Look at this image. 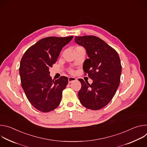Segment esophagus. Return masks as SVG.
<instances>
[{"instance_id":"esophagus-1","label":"esophagus","mask_w":147,"mask_h":147,"mask_svg":"<svg viewBox=\"0 0 147 147\" xmlns=\"http://www.w3.org/2000/svg\"><path fill=\"white\" fill-rule=\"evenodd\" d=\"M76 78L75 77H69V78H68V82H69V83H71V82L74 81H76Z\"/></svg>"}]
</instances>
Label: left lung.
I'll list each match as a JSON object with an SVG mask.
<instances>
[{"label": "left lung", "instance_id": "8db88e82", "mask_svg": "<svg viewBox=\"0 0 147 147\" xmlns=\"http://www.w3.org/2000/svg\"><path fill=\"white\" fill-rule=\"evenodd\" d=\"M74 40L86 49L89 59L82 66L85 74L93 80L90 84L78 80L81 88L78 93L82 105L91 110L105 107L114 96L119 86L121 65L117 52L105 42L92 35L76 36Z\"/></svg>", "mask_w": 147, "mask_h": 147}]
</instances>
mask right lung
Here are the masks:
<instances>
[{"mask_svg": "<svg viewBox=\"0 0 147 147\" xmlns=\"http://www.w3.org/2000/svg\"><path fill=\"white\" fill-rule=\"evenodd\" d=\"M73 38H44L30 47L21 60L19 73L22 87L32 105L40 112H51L60 103L68 78L61 76L52 80L49 70L57 61L63 47Z\"/></svg>", "mask_w": 147, "mask_h": 147, "instance_id": "1", "label": "right lung"}]
</instances>
